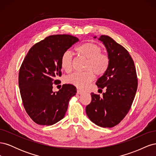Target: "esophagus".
<instances>
[{
	"instance_id": "34e87169",
	"label": "esophagus",
	"mask_w": 156,
	"mask_h": 156,
	"mask_svg": "<svg viewBox=\"0 0 156 156\" xmlns=\"http://www.w3.org/2000/svg\"><path fill=\"white\" fill-rule=\"evenodd\" d=\"M77 94H83V91L80 90H77Z\"/></svg>"
}]
</instances>
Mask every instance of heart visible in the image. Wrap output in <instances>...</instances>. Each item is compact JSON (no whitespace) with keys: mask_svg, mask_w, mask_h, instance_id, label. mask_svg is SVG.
<instances>
[{"mask_svg":"<svg viewBox=\"0 0 156 156\" xmlns=\"http://www.w3.org/2000/svg\"><path fill=\"white\" fill-rule=\"evenodd\" d=\"M80 57L87 60L83 73H74L66 79V82L72 84L80 89L85 88L96 76L104 75L109 67L110 59L108 56L101 53V47L93 42H86L79 45L75 49ZM74 58L72 53L67 51L61 56L60 66L66 72H72L73 66Z\"/></svg>","mask_w":156,"mask_h":156,"instance_id":"obj_1","label":"heart"}]
</instances>
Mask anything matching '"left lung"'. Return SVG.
<instances>
[{
	"label": "left lung",
	"instance_id": "left-lung-1",
	"mask_svg": "<svg viewBox=\"0 0 156 156\" xmlns=\"http://www.w3.org/2000/svg\"><path fill=\"white\" fill-rule=\"evenodd\" d=\"M96 36L94 38H96ZM107 49L110 64L107 72L99 78L96 85L106 88L103 97L91 93L92 101L86 107L88 117L103 127H112L124 119L133 103L138 86L134 62L129 52L111 37L98 39Z\"/></svg>",
	"mask_w": 156,
	"mask_h": 156
}]
</instances>
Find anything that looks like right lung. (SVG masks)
<instances>
[{
  "label": "right lung",
  "mask_w": 156,
  "mask_h": 156,
  "mask_svg": "<svg viewBox=\"0 0 156 156\" xmlns=\"http://www.w3.org/2000/svg\"><path fill=\"white\" fill-rule=\"evenodd\" d=\"M79 41L68 34L51 35L33 45L23 60L19 72V87L23 104L35 123L51 126L65 116L70 98L77 92L75 87L63 84L53 92V84L61 76V56Z\"/></svg>",
  "instance_id": "add662e5"
}]
</instances>
